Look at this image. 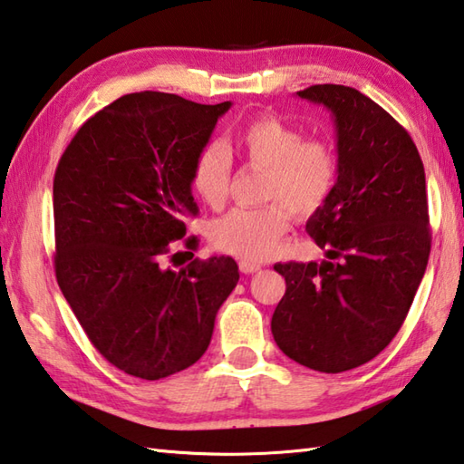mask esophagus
I'll use <instances>...</instances> for the list:
<instances>
[{
    "instance_id": "34e87169",
    "label": "esophagus",
    "mask_w": 464,
    "mask_h": 464,
    "mask_svg": "<svg viewBox=\"0 0 464 464\" xmlns=\"http://www.w3.org/2000/svg\"><path fill=\"white\" fill-rule=\"evenodd\" d=\"M239 269H241V274H256V271L261 269V266H259V263L241 259V261H239Z\"/></svg>"
}]
</instances>
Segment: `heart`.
<instances>
[{
    "label": "heart",
    "mask_w": 464,
    "mask_h": 464,
    "mask_svg": "<svg viewBox=\"0 0 464 464\" xmlns=\"http://www.w3.org/2000/svg\"><path fill=\"white\" fill-rule=\"evenodd\" d=\"M245 165L266 170L259 208H235L217 219L208 237L229 256L261 261L276 251L289 231L292 213L310 219L320 213L338 180V154L325 139H305L297 126L276 114L245 122L235 136ZM233 157L221 142H208L197 154L190 187L201 201L219 211L231 193Z\"/></svg>",
    "instance_id": "obj_1"
}]
</instances>
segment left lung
Masks as SVG:
<instances>
[{
	"mask_svg": "<svg viewBox=\"0 0 464 464\" xmlns=\"http://www.w3.org/2000/svg\"><path fill=\"white\" fill-rule=\"evenodd\" d=\"M297 96L334 114L338 180L305 225L328 259L276 266L287 287L271 334L297 364L338 374L376 358L411 310L432 241L424 165L404 126L356 88Z\"/></svg>",
	"mask_w": 464,
	"mask_h": 464,
	"instance_id": "1",
	"label": "left lung"
}]
</instances>
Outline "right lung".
Returning <instances> with one entry per match:
<instances>
[{"label": "right lung", "instance_id": "1", "mask_svg": "<svg viewBox=\"0 0 464 464\" xmlns=\"http://www.w3.org/2000/svg\"><path fill=\"white\" fill-rule=\"evenodd\" d=\"M229 108L126 94L80 126L53 175L58 285L92 346L134 378L193 366L239 281L223 256L167 267L198 213L193 162Z\"/></svg>", "mask_w": 464, "mask_h": 464}]
</instances>
